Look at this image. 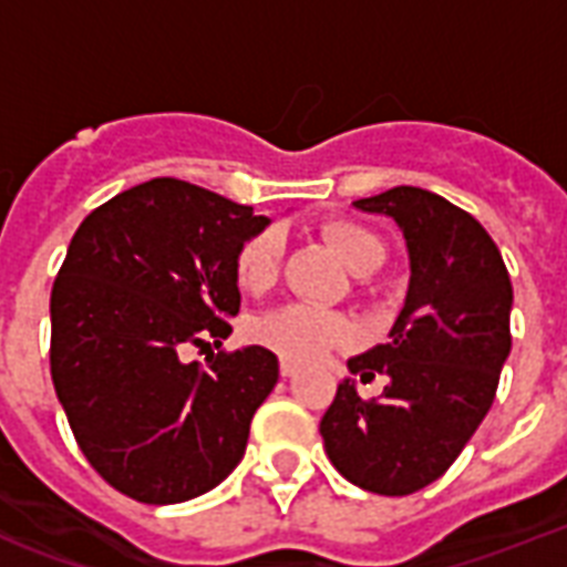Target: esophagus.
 I'll use <instances>...</instances> for the list:
<instances>
[{"label":"esophagus","mask_w":567,"mask_h":567,"mask_svg":"<svg viewBox=\"0 0 567 567\" xmlns=\"http://www.w3.org/2000/svg\"><path fill=\"white\" fill-rule=\"evenodd\" d=\"M297 371H300V364L291 362V359H282V362H279V373H282V377H293Z\"/></svg>","instance_id":"34e87169"}]
</instances>
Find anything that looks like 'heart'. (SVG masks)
<instances>
[{
  "label": "heart",
  "mask_w": 567,
  "mask_h": 567,
  "mask_svg": "<svg viewBox=\"0 0 567 567\" xmlns=\"http://www.w3.org/2000/svg\"><path fill=\"white\" fill-rule=\"evenodd\" d=\"M323 238L338 249L353 274H371L385 261V247L371 229L350 220L323 223ZM285 258V240L276 229L256 231L240 244L235 256V279L247 293H265L279 282ZM350 323L341 315L306 302H293L270 311L252 323V338L267 350L293 362H315L336 347L350 341Z\"/></svg>",
  "instance_id": "1"
}]
</instances>
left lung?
<instances>
[{
  "instance_id": "8db88e82",
  "label": "left lung",
  "mask_w": 567,
  "mask_h": 567,
  "mask_svg": "<svg viewBox=\"0 0 567 567\" xmlns=\"http://www.w3.org/2000/svg\"><path fill=\"white\" fill-rule=\"evenodd\" d=\"M355 208L394 217L412 279L385 344L347 362L362 382L388 377L385 391L364 400L344 379L320 435L344 480L405 497L444 476L492 409L512 350V282L492 235L444 196L400 185Z\"/></svg>"
}]
</instances>
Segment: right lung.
<instances>
[{"label":"right lung","mask_w":567,"mask_h":567,"mask_svg":"<svg viewBox=\"0 0 567 567\" xmlns=\"http://www.w3.org/2000/svg\"><path fill=\"white\" fill-rule=\"evenodd\" d=\"M265 226L249 205L164 176L93 208L70 240L49 300L52 385L84 458L132 501L199 497L247 450L279 362L220 344L240 309L235 256Z\"/></svg>","instance_id":"right-lung-1"}]
</instances>
